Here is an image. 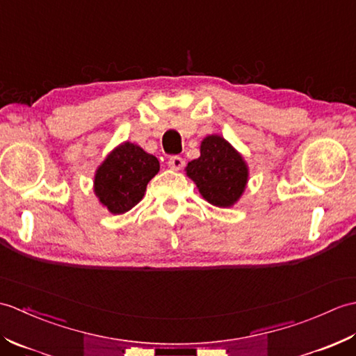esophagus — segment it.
Masks as SVG:
<instances>
[{"label":"esophagus","mask_w":356,"mask_h":356,"mask_svg":"<svg viewBox=\"0 0 356 356\" xmlns=\"http://www.w3.org/2000/svg\"><path fill=\"white\" fill-rule=\"evenodd\" d=\"M185 165V161L180 156H171L168 159V166L172 170H182Z\"/></svg>","instance_id":"34e87169"}]
</instances>
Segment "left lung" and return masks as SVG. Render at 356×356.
<instances>
[{
  "label": "left lung",
  "instance_id": "obj_1",
  "mask_svg": "<svg viewBox=\"0 0 356 356\" xmlns=\"http://www.w3.org/2000/svg\"><path fill=\"white\" fill-rule=\"evenodd\" d=\"M186 174L197 185L203 197L220 208L234 205L248 182L243 159L220 136L203 139L200 157L188 163Z\"/></svg>",
  "mask_w": 356,
  "mask_h": 356
}]
</instances>
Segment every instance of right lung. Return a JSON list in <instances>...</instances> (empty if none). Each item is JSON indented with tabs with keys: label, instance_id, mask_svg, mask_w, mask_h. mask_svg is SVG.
Segmentation results:
<instances>
[{
	"label": "right lung",
	"instance_id": "obj_1",
	"mask_svg": "<svg viewBox=\"0 0 356 356\" xmlns=\"http://www.w3.org/2000/svg\"><path fill=\"white\" fill-rule=\"evenodd\" d=\"M159 171V161L140 147L125 142L105 159L95 177V193L113 214L138 205Z\"/></svg>",
	"mask_w": 356,
	"mask_h": 356
}]
</instances>
